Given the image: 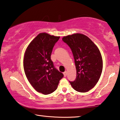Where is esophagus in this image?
<instances>
[{"label":"esophagus","instance_id":"obj_1","mask_svg":"<svg viewBox=\"0 0 120 120\" xmlns=\"http://www.w3.org/2000/svg\"><path fill=\"white\" fill-rule=\"evenodd\" d=\"M64 76H65V77H66V76H67V71H65V72L64 73Z\"/></svg>","mask_w":120,"mask_h":120}]
</instances>
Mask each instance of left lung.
<instances>
[{
	"instance_id": "1",
	"label": "left lung",
	"mask_w": 120,
	"mask_h": 120,
	"mask_svg": "<svg viewBox=\"0 0 120 120\" xmlns=\"http://www.w3.org/2000/svg\"><path fill=\"white\" fill-rule=\"evenodd\" d=\"M62 40L71 48L76 69L75 80L69 82L79 92H88L97 83L102 71V58L99 49L82 34L64 37Z\"/></svg>"
}]
</instances>
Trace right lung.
Returning <instances> with one entry per match:
<instances>
[{"mask_svg":"<svg viewBox=\"0 0 120 120\" xmlns=\"http://www.w3.org/2000/svg\"><path fill=\"white\" fill-rule=\"evenodd\" d=\"M60 37L41 33L30 42L24 58V69L28 81L44 95L56 90L64 74L55 68L51 55Z\"/></svg>","mask_w":120,"mask_h":120,"instance_id":"1","label":"right lung"}]
</instances>
